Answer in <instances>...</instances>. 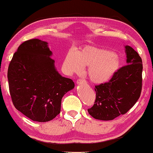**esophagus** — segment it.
Returning <instances> with one entry per match:
<instances>
[{"instance_id": "34e87169", "label": "esophagus", "mask_w": 153, "mask_h": 153, "mask_svg": "<svg viewBox=\"0 0 153 153\" xmlns=\"http://www.w3.org/2000/svg\"><path fill=\"white\" fill-rule=\"evenodd\" d=\"M86 81L84 80V79H78L77 80V84H85Z\"/></svg>"}]
</instances>
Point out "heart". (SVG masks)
<instances>
[{
    "label": "heart",
    "instance_id": "obj_1",
    "mask_svg": "<svg viewBox=\"0 0 153 153\" xmlns=\"http://www.w3.org/2000/svg\"><path fill=\"white\" fill-rule=\"evenodd\" d=\"M65 69L79 74L82 66L88 67L87 74L94 84L108 82L118 71L120 61L118 56L109 51L94 47H86L75 54L69 52L64 61Z\"/></svg>",
    "mask_w": 153,
    "mask_h": 153
}]
</instances>
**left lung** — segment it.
Listing matches in <instances>:
<instances>
[{"label":"left lung","instance_id":"obj_1","mask_svg":"<svg viewBox=\"0 0 153 153\" xmlns=\"http://www.w3.org/2000/svg\"><path fill=\"white\" fill-rule=\"evenodd\" d=\"M127 65L120 68L110 81L95 86L96 98L88 109L94 118L111 120L125 114L140 98L142 87V60L138 53L125 46Z\"/></svg>","mask_w":153,"mask_h":153}]
</instances>
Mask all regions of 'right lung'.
Returning a JSON list of instances; mask_svg holds the SVG:
<instances>
[{
    "instance_id": "add662e5",
    "label": "right lung",
    "mask_w": 153,
    "mask_h": 153,
    "mask_svg": "<svg viewBox=\"0 0 153 153\" xmlns=\"http://www.w3.org/2000/svg\"><path fill=\"white\" fill-rule=\"evenodd\" d=\"M48 43L33 39L14 53L7 71L9 93L17 110L30 119L48 122L60 112L62 97L74 88L56 71Z\"/></svg>"
}]
</instances>
